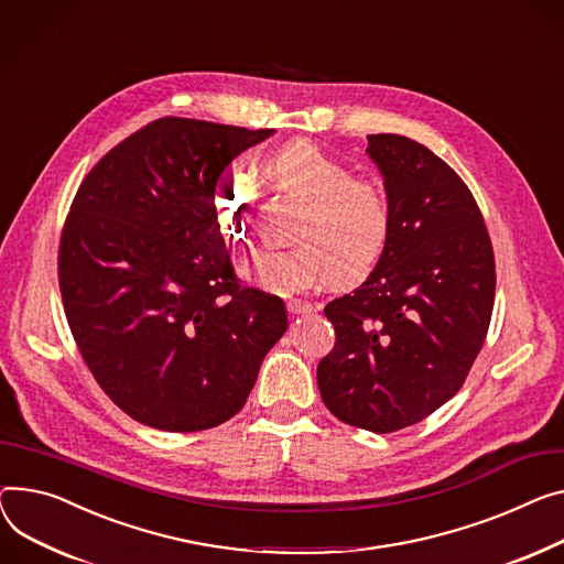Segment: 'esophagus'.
<instances>
[{
  "mask_svg": "<svg viewBox=\"0 0 564 564\" xmlns=\"http://www.w3.org/2000/svg\"><path fill=\"white\" fill-rule=\"evenodd\" d=\"M285 308H288L290 315H306V313L317 311V306H313L311 302H304V299H290Z\"/></svg>",
  "mask_w": 564,
  "mask_h": 564,
  "instance_id": "1",
  "label": "esophagus"
}]
</instances>
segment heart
<instances>
[{"label":"heart","instance_id":"b5f03b06","mask_svg":"<svg viewBox=\"0 0 564 564\" xmlns=\"http://www.w3.org/2000/svg\"><path fill=\"white\" fill-rule=\"evenodd\" d=\"M262 174L274 191L302 202L304 213L292 231L296 245L260 251L242 270L253 285L274 294H292L324 279L333 288H351L379 265L392 234V202L381 178L356 176L308 140L276 147L262 161ZM213 202L221 234L247 249L258 202L251 176L221 172Z\"/></svg>","mask_w":564,"mask_h":564}]
</instances>
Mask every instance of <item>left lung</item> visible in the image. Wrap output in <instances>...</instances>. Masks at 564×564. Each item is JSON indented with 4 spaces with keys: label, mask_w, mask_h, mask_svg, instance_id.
Instances as JSON below:
<instances>
[{
    "label": "left lung",
    "mask_w": 564,
    "mask_h": 564,
    "mask_svg": "<svg viewBox=\"0 0 564 564\" xmlns=\"http://www.w3.org/2000/svg\"><path fill=\"white\" fill-rule=\"evenodd\" d=\"M392 202L383 258L324 308L335 345L317 386L337 420L394 433L452 399L485 343L495 308V251L465 181L429 147L367 135Z\"/></svg>",
    "instance_id": "8db88e82"
}]
</instances>
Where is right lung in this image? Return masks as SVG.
Wrapping results in <instances>:
<instances>
[{
	"label": "right lung",
	"instance_id": "obj_1",
	"mask_svg": "<svg viewBox=\"0 0 564 564\" xmlns=\"http://www.w3.org/2000/svg\"><path fill=\"white\" fill-rule=\"evenodd\" d=\"M274 129L161 118L88 172L58 245L63 308L110 401L144 426L208 431L247 403L288 328L279 296L242 288L215 181Z\"/></svg>",
	"mask_w": 564,
	"mask_h": 564
}]
</instances>
